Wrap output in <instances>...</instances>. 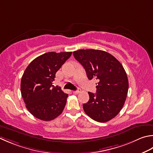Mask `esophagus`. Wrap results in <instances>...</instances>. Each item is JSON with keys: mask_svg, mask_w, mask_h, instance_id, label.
<instances>
[{"mask_svg": "<svg viewBox=\"0 0 153 153\" xmlns=\"http://www.w3.org/2000/svg\"><path fill=\"white\" fill-rule=\"evenodd\" d=\"M73 93H74V94H79V90L74 91H73Z\"/></svg>", "mask_w": 153, "mask_h": 153, "instance_id": "esophagus-1", "label": "esophagus"}]
</instances>
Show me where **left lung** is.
Instances as JSON below:
<instances>
[{"instance_id":"obj_1","label":"left lung","mask_w":153,"mask_h":153,"mask_svg":"<svg viewBox=\"0 0 153 153\" xmlns=\"http://www.w3.org/2000/svg\"><path fill=\"white\" fill-rule=\"evenodd\" d=\"M73 54L84 68L88 78L97 82V93L88 92V102L83 104L85 113L97 122L110 121L120 112L127 98L128 82L122 64L103 50H79Z\"/></svg>"}]
</instances>
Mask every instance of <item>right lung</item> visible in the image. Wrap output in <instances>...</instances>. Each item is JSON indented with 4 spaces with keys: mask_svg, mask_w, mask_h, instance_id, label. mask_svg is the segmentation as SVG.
I'll return each mask as SVG.
<instances>
[{
    "mask_svg": "<svg viewBox=\"0 0 153 153\" xmlns=\"http://www.w3.org/2000/svg\"><path fill=\"white\" fill-rule=\"evenodd\" d=\"M71 53H45L32 60L25 70L21 79V94L27 109L35 117L48 121L62 113L68 94L52 83L56 73Z\"/></svg>",
    "mask_w": 153,
    "mask_h": 153,
    "instance_id": "right-lung-1",
    "label": "right lung"
}]
</instances>
